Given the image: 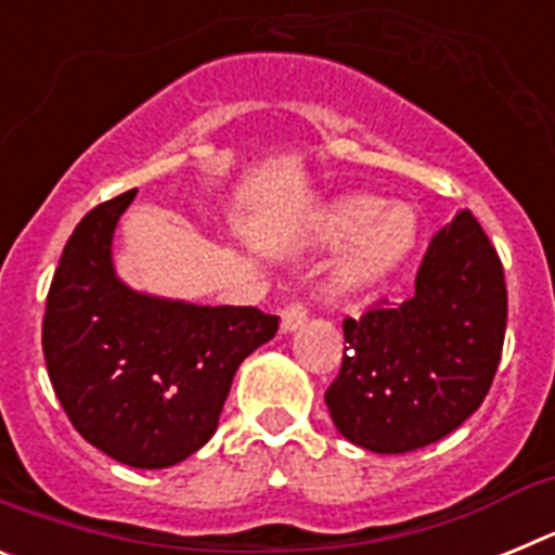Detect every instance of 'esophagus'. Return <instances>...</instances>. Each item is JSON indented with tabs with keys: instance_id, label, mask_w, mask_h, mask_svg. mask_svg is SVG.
<instances>
[{
	"instance_id": "34e87169",
	"label": "esophagus",
	"mask_w": 555,
	"mask_h": 555,
	"mask_svg": "<svg viewBox=\"0 0 555 555\" xmlns=\"http://www.w3.org/2000/svg\"><path fill=\"white\" fill-rule=\"evenodd\" d=\"M308 320V308L302 302H292V306L283 308V317H281V327L283 333H292Z\"/></svg>"
}]
</instances>
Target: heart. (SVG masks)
<instances>
[{
    "instance_id": "b5f03b06",
    "label": "heart",
    "mask_w": 555,
    "mask_h": 555,
    "mask_svg": "<svg viewBox=\"0 0 555 555\" xmlns=\"http://www.w3.org/2000/svg\"><path fill=\"white\" fill-rule=\"evenodd\" d=\"M320 235L325 244L352 242L338 258L333 281L345 292H364L384 281L411 253L416 217L403 205L384 210V199L352 194L327 210Z\"/></svg>"
}]
</instances>
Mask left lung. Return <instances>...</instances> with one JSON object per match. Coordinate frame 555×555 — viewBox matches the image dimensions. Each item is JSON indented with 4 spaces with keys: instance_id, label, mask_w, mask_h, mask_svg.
Here are the masks:
<instances>
[{
    "instance_id": "left-lung-1",
    "label": "left lung",
    "mask_w": 555,
    "mask_h": 555,
    "mask_svg": "<svg viewBox=\"0 0 555 555\" xmlns=\"http://www.w3.org/2000/svg\"><path fill=\"white\" fill-rule=\"evenodd\" d=\"M506 313L498 249L459 210L434 235L409 300L345 320V358L325 391L338 434L372 453H409L453 434L492 386Z\"/></svg>"
}]
</instances>
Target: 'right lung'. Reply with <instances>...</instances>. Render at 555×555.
<instances>
[{
    "instance_id": "add662e5",
    "label": "right lung",
    "mask_w": 555,
    "mask_h": 555,
    "mask_svg": "<svg viewBox=\"0 0 555 555\" xmlns=\"http://www.w3.org/2000/svg\"><path fill=\"white\" fill-rule=\"evenodd\" d=\"M132 197L96 205L75 228L49 286L41 341L77 434L127 467L164 469L214 436L235 370L278 333V317L125 286L111 242Z\"/></svg>"
}]
</instances>
